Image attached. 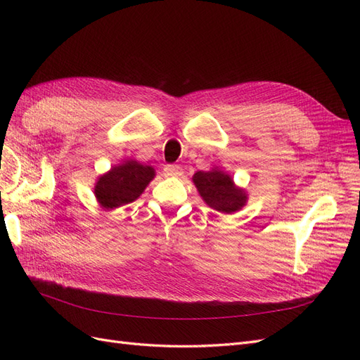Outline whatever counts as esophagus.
I'll return each mask as SVG.
<instances>
[{
  "label": "esophagus",
  "mask_w": 360,
  "mask_h": 360,
  "mask_svg": "<svg viewBox=\"0 0 360 360\" xmlns=\"http://www.w3.org/2000/svg\"><path fill=\"white\" fill-rule=\"evenodd\" d=\"M163 174H165V177H177V176H181V167L179 165H165V168H163Z\"/></svg>",
  "instance_id": "obj_1"
}]
</instances>
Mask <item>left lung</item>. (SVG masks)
Segmentation results:
<instances>
[{
	"label": "left lung",
	"instance_id": "obj_1",
	"mask_svg": "<svg viewBox=\"0 0 360 360\" xmlns=\"http://www.w3.org/2000/svg\"><path fill=\"white\" fill-rule=\"evenodd\" d=\"M192 180L205 204L217 212L226 214L238 212L248 201L245 189L237 188L231 176L217 168L195 172Z\"/></svg>",
	"mask_w": 360,
	"mask_h": 360
}]
</instances>
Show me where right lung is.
Returning <instances> with one entry per match:
<instances>
[{
    "label": "right lung",
    "mask_w": 360,
    "mask_h": 360,
    "mask_svg": "<svg viewBox=\"0 0 360 360\" xmlns=\"http://www.w3.org/2000/svg\"><path fill=\"white\" fill-rule=\"evenodd\" d=\"M155 176L153 167L143 165L134 159L124 160L97 179L96 200L106 210L117 209L139 198Z\"/></svg>",
    "instance_id": "1"
}]
</instances>
